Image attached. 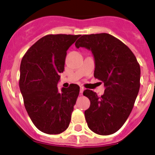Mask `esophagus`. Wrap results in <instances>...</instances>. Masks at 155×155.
<instances>
[{
	"label": "esophagus",
	"instance_id": "1",
	"mask_svg": "<svg viewBox=\"0 0 155 155\" xmlns=\"http://www.w3.org/2000/svg\"><path fill=\"white\" fill-rule=\"evenodd\" d=\"M84 91V87H80V93L81 94H82V93H83V91Z\"/></svg>",
	"mask_w": 155,
	"mask_h": 155
}]
</instances>
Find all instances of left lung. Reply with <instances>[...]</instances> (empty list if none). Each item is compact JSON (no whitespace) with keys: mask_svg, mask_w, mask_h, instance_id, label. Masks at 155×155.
Segmentation results:
<instances>
[{"mask_svg":"<svg viewBox=\"0 0 155 155\" xmlns=\"http://www.w3.org/2000/svg\"><path fill=\"white\" fill-rule=\"evenodd\" d=\"M75 46L92 52L94 76L105 87L102 96L89 89L83 92L91 102L84 111L87 126L99 135L114 134L127 121L139 92L140 64L128 46L108 33L81 35Z\"/></svg>","mask_w":155,"mask_h":155,"instance_id":"obj_1","label":"left lung"}]
</instances>
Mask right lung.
Returning <instances> with one entry per match:
<instances>
[{"label":"right lung","instance_id":"obj_1","mask_svg":"<svg viewBox=\"0 0 155 155\" xmlns=\"http://www.w3.org/2000/svg\"><path fill=\"white\" fill-rule=\"evenodd\" d=\"M80 35H47L34 43L22 57L19 87L30 119L39 130L59 134L69 127L80 91L78 84L58 91L67 51Z\"/></svg>","mask_w":155,"mask_h":155}]
</instances>
